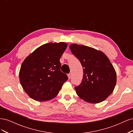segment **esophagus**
<instances>
[{
	"mask_svg": "<svg viewBox=\"0 0 133 133\" xmlns=\"http://www.w3.org/2000/svg\"><path fill=\"white\" fill-rule=\"evenodd\" d=\"M68 78H69V79H70L71 78V73L68 74Z\"/></svg>",
	"mask_w": 133,
	"mask_h": 133,
	"instance_id": "obj_1",
	"label": "esophagus"
}]
</instances>
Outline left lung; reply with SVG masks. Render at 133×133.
I'll use <instances>...</instances> for the list:
<instances>
[{
    "instance_id": "obj_1",
    "label": "left lung",
    "mask_w": 133,
    "mask_h": 133,
    "mask_svg": "<svg viewBox=\"0 0 133 133\" xmlns=\"http://www.w3.org/2000/svg\"><path fill=\"white\" fill-rule=\"evenodd\" d=\"M70 49L83 67L82 82L75 87L76 94L90 103L104 101L113 91L116 82L109 59L103 52L87 46L71 44Z\"/></svg>"
}]
</instances>
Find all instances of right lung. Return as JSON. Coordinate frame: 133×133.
<instances>
[{
	"label": "right lung",
	"mask_w": 133,
	"mask_h": 133,
	"mask_svg": "<svg viewBox=\"0 0 133 133\" xmlns=\"http://www.w3.org/2000/svg\"><path fill=\"white\" fill-rule=\"evenodd\" d=\"M67 44L47 43L38 48L22 64L20 82L26 93L37 101H46L57 96L68 80L60 70V58Z\"/></svg>",
	"instance_id": "add662e5"
}]
</instances>
